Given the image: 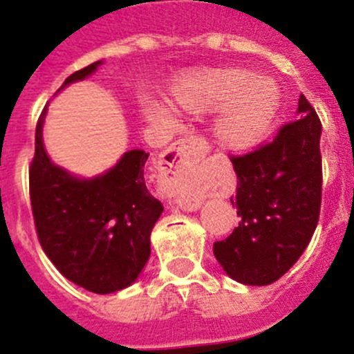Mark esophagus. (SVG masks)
Instances as JSON below:
<instances>
[{
  "label": "esophagus",
  "mask_w": 354,
  "mask_h": 354,
  "mask_svg": "<svg viewBox=\"0 0 354 354\" xmlns=\"http://www.w3.org/2000/svg\"><path fill=\"white\" fill-rule=\"evenodd\" d=\"M205 153V146L196 137L178 140L162 156L158 190L183 210L199 207L196 190V162Z\"/></svg>",
  "instance_id": "obj_1"
}]
</instances>
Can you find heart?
<instances>
[{"mask_svg": "<svg viewBox=\"0 0 354 354\" xmlns=\"http://www.w3.org/2000/svg\"><path fill=\"white\" fill-rule=\"evenodd\" d=\"M178 109L189 113L221 111L214 122L219 142L233 149L257 146L270 130L279 109V92L267 78L245 69L203 71L187 76L173 92ZM144 115L165 131L178 128V115L169 104L149 101Z\"/></svg>", "mask_w": 354, "mask_h": 354, "instance_id": "1", "label": "heart"}]
</instances>
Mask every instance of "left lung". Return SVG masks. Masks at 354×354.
Wrapping results in <instances>:
<instances>
[{
  "label": "left lung",
  "mask_w": 354,
  "mask_h": 354,
  "mask_svg": "<svg viewBox=\"0 0 354 354\" xmlns=\"http://www.w3.org/2000/svg\"><path fill=\"white\" fill-rule=\"evenodd\" d=\"M299 119L285 124L272 142L233 156L241 217L228 239L214 244L224 272L244 285L274 283L306 250L321 212L322 126L303 94Z\"/></svg>",
  "instance_id": "left-lung-1"
}]
</instances>
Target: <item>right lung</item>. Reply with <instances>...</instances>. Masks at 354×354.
<instances>
[{"label":"right lung","mask_w":354,"mask_h":354,"mask_svg":"<svg viewBox=\"0 0 354 354\" xmlns=\"http://www.w3.org/2000/svg\"><path fill=\"white\" fill-rule=\"evenodd\" d=\"M103 60L66 78L67 85L96 73ZM41 113L30 167V199L42 250L69 281L94 294H112L139 278L151 254V230L164 205L149 194L144 165L149 153L130 149L109 171L80 178L46 153Z\"/></svg>","instance_id":"1"}]
</instances>
